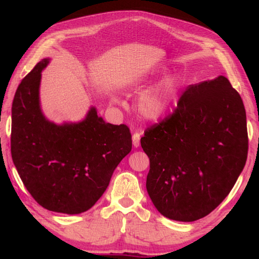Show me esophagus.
Segmentation results:
<instances>
[{"mask_svg":"<svg viewBox=\"0 0 259 259\" xmlns=\"http://www.w3.org/2000/svg\"><path fill=\"white\" fill-rule=\"evenodd\" d=\"M133 145L134 147H139L140 145V134L139 133H135L133 135Z\"/></svg>","mask_w":259,"mask_h":259,"instance_id":"obj_1","label":"esophagus"}]
</instances>
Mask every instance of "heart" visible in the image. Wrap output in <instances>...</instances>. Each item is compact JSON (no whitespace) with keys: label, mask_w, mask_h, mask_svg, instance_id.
I'll use <instances>...</instances> for the list:
<instances>
[{"label":"heart","mask_w":259,"mask_h":259,"mask_svg":"<svg viewBox=\"0 0 259 259\" xmlns=\"http://www.w3.org/2000/svg\"><path fill=\"white\" fill-rule=\"evenodd\" d=\"M178 93V83L172 78L160 82L145 96L140 98L138 109L142 117L148 120H158L161 118L171 106Z\"/></svg>","instance_id":"b5f03b06"}]
</instances>
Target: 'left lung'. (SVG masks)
<instances>
[{
	"instance_id": "1",
	"label": "left lung",
	"mask_w": 259,
	"mask_h": 259,
	"mask_svg": "<svg viewBox=\"0 0 259 259\" xmlns=\"http://www.w3.org/2000/svg\"><path fill=\"white\" fill-rule=\"evenodd\" d=\"M147 191L164 217L195 222L228 196L248 153L239 93L219 75L186 88L172 113L145 130Z\"/></svg>"
}]
</instances>
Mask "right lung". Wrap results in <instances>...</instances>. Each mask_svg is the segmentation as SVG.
<instances>
[{
    "label": "right lung",
    "instance_id": "add662e5",
    "mask_svg": "<svg viewBox=\"0 0 259 259\" xmlns=\"http://www.w3.org/2000/svg\"><path fill=\"white\" fill-rule=\"evenodd\" d=\"M38 62L21 81L12 104L11 153L22 183L48 210L75 214L98 201L119 162L133 148L128 125L111 124L91 108L79 123L48 121L38 103Z\"/></svg>",
    "mask_w": 259,
    "mask_h": 259
}]
</instances>
